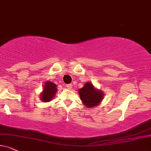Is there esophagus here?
Segmentation results:
<instances>
[{
  "label": "esophagus",
  "mask_w": 151,
  "mask_h": 151,
  "mask_svg": "<svg viewBox=\"0 0 151 151\" xmlns=\"http://www.w3.org/2000/svg\"><path fill=\"white\" fill-rule=\"evenodd\" d=\"M72 86H73V85H72L71 84H67V85H66V87L68 89L72 88Z\"/></svg>",
  "instance_id": "1"
}]
</instances>
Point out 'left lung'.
Wrapping results in <instances>:
<instances>
[{"instance_id": "8db88e82", "label": "left lung", "mask_w": 151, "mask_h": 151, "mask_svg": "<svg viewBox=\"0 0 151 151\" xmlns=\"http://www.w3.org/2000/svg\"><path fill=\"white\" fill-rule=\"evenodd\" d=\"M78 93L83 104L87 108L96 106L104 99L103 92L96 89L90 82H87L83 88L80 89Z\"/></svg>"}]
</instances>
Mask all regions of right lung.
Returning a JSON list of instances; mask_svg holds the SVG:
<instances>
[{
    "label": "right lung",
    "mask_w": 151,
    "mask_h": 151,
    "mask_svg": "<svg viewBox=\"0 0 151 151\" xmlns=\"http://www.w3.org/2000/svg\"><path fill=\"white\" fill-rule=\"evenodd\" d=\"M57 91V85L52 82L47 81L45 83L43 90L40 94V99L44 102L50 101L55 96Z\"/></svg>",
    "instance_id": "1"
}]
</instances>
